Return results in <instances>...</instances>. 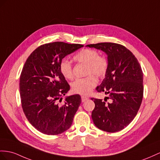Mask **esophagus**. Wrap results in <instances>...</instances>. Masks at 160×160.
Instances as JSON below:
<instances>
[{
  "label": "esophagus",
  "mask_w": 160,
  "mask_h": 160,
  "mask_svg": "<svg viewBox=\"0 0 160 160\" xmlns=\"http://www.w3.org/2000/svg\"><path fill=\"white\" fill-rule=\"evenodd\" d=\"M81 99H82V102H85L86 101H87L88 99V98L85 96H81Z\"/></svg>",
  "instance_id": "esophagus-1"
}]
</instances>
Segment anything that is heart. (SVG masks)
I'll use <instances>...</instances> for the list:
<instances>
[{"label": "heart", "mask_w": 160, "mask_h": 160, "mask_svg": "<svg viewBox=\"0 0 160 160\" xmlns=\"http://www.w3.org/2000/svg\"><path fill=\"white\" fill-rule=\"evenodd\" d=\"M73 59L79 63L86 64V74L88 76L73 82L72 85V91L82 95H87L92 91L97 84V78L105 75L108 68V61L103 55H100L92 48H84L73 57ZM59 69L65 78H73V68L71 63L67 59H62L59 63Z\"/></svg>", "instance_id": "b5f03b06"}]
</instances>
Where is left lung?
<instances>
[{"mask_svg": "<svg viewBox=\"0 0 160 160\" xmlns=\"http://www.w3.org/2000/svg\"><path fill=\"white\" fill-rule=\"evenodd\" d=\"M87 47L104 51L108 59L105 78L96 89L109 97L104 101L91 98L95 105L92 112L93 122L105 132H118L133 120L140 108L143 97L140 63L132 52L120 44L101 42ZM107 99H110L108 103Z\"/></svg>", "mask_w": 160, "mask_h": 160, "instance_id": "8db88e82", "label": "left lung"}]
</instances>
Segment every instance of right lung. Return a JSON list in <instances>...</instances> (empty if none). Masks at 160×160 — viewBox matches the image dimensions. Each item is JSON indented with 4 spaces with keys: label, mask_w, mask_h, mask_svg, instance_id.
<instances>
[{
    "label": "right lung",
    "mask_w": 160,
    "mask_h": 160,
    "mask_svg": "<svg viewBox=\"0 0 160 160\" xmlns=\"http://www.w3.org/2000/svg\"><path fill=\"white\" fill-rule=\"evenodd\" d=\"M84 47L54 42L40 45L28 57L20 75L22 107L28 120L40 132L57 135L71 126L81 103L79 95L68 97L59 105L69 85L61 74L59 63L64 57Z\"/></svg>",
    "instance_id": "obj_1"
}]
</instances>
